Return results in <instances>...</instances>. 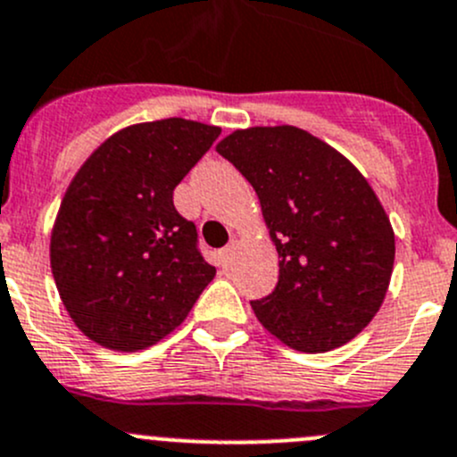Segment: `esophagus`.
I'll return each instance as SVG.
<instances>
[{"mask_svg":"<svg viewBox=\"0 0 457 457\" xmlns=\"http://www.w3.org/2000/svg\"><path fill=\"white\" fill-rule=\"evenodd\" d=\"M232 254H234V245L223 247V250L219 252V263H220V268H228L229 259H232Z\"/></svg>","mask_w":457,"mask_h":457,"instance_id":"esophagus-1","label":"esophagus"}]
</instances>
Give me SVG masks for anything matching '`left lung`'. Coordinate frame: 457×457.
<instances>
[{
  "label": "left lung",
  "instance_id": "obj_1",
  "mask_svg": "<svg viewBox=\"0 0 457 457\" xmlns=\"http://www.w3.org/2000/svg\"><path fill=\"white\" fill-rule=\"evenodd\" d=\"M254 187L278 252L277 287L250 301L259 321L301 353H326L378 314L395 234L364 176L296 127H252L216 145Z\"/></svg>",
  "mask_w": 457,
  "mask_h": 457
}]
</instances>
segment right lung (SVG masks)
Listing matches in <instances>:
<instances>
[{"label":"right lung","instance_id":"add662e5","mask_svg":"<svg viewBox=\"0 0 457 457\" xmlns=\"http://www.w3.org/2000/svg\"><path fill=\"white\" fill-rule=\"evenodd\" d=\"M220 136L167 118L102 143L64 194L51 270L75 326L111 351H143L183 323L216 268L174 189Z\"/></svg>","mask_w":457,"mask_h":457}]
</instances>
